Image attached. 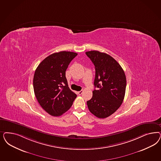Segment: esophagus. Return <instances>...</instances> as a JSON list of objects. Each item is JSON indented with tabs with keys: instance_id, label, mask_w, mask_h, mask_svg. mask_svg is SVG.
<instances>
[{
	"instance_id": "obj_1",
	"label": "esophagus",
	"mask_w": 161,
	"mask_h": 161,
	"mask_svg": "<svg viewBox=\"0 0 161 161\" xmlns=\"http://www.w3.org/2000/svg\"><path fill=\"white\" fill-rule=\"evenodd\" d=\"M83 93V91H79L78 92V95H81Z\"/></svg>"
}]
</instances>
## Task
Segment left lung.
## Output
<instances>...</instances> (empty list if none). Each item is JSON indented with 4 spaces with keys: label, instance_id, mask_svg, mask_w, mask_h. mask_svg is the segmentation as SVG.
<instances>
[{
    "label": "left lung",
    "instance_id": "1",
    "mask_svg": "<svg viewBox=\"0 0 161 161\" xmlns=\"http://www.w3.org/2000/svg\"><path fill=\"white\" fill-rule=\"evenodd\" d=\"M95 68L92 97L87 101L90 112L99 119H105L119 109L125 98L126 77L123 69L114 58L98 52L85 53Z\"/></svg>",
    "mask_w": 161,
    "mask_h": 161
}]
</instances>
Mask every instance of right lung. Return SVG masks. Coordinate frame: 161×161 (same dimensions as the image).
Wrapping results in <instances>:
<instances>
[{
  "label": "right lung",
  "mask_w": 161,
  "mask_h": 161,
  "mask_svg": "<svg viewBox=\"0 0 161 161\" xmlns=\"http://www.w3.org/2000/svg\"><path fill=\"white\" fill-rule=\"evenodd\" d=\"M77 55L66 51L53 53L44 58L35 71V95L42 108L52 116L66 112L77 97L69 88L66 78L68 66Z\"/></svg>",
  "instance_id": "add662e5"
}]
</instances>
